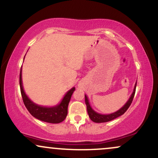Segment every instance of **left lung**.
<instances>
[{"label":"left lung","mask_w":158,"mask_h":158,"mask_svg":"<svg viewBox=\"0 0 158 158\" xmlns=\"http://www.w3.org/2000/svg\"><path fill=\"white\" fill-rule=\"evenodd\" d=\"M136 86H137V82H136V84L135 85V88H134L133 93H132L131 97L129 98V99L128 100V102H127L126 104H125L124 106L120 108V109L117 110V111L110 114H101L97 113V112H96L95 110L90 107L88 97H87L86 95H85V104H86L87 110H88V115H89L90 119L94 123H106V122H109V121L113 120V119L119 117V116L123 115V114H124L127 110H128V108H129L130 106H131L132 101H133L134 97H135V94Z\"/></svg>","instance_id":"left-lung-1"}]
</instances>
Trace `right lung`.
<instances>
[{
	"instance_id": "1",
	"label": "right lung",
	"mask_w": 158,
	"mask_h": 158,
	"mask_svg": "<svg viewBox=\"0 0 158 158\" xmlns=\"http://www.w3.org/2000/svg\"><path fill=\"white\" fill-rule=\"evenodd\" d=\"M21 68L20 71V88L22 96L23 102L26 106L27 109L31 114V115L39 120L50 123H59L64 120L68 115V107L70 100L72 94L75 90V88H71L67 92L61 102L57 106L53 107H44L39 106L34 103L29 99L23 90L22 85V78H21Z\"/></svg>"
}]
</instances>
